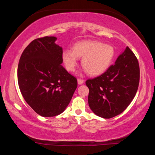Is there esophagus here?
I'll use <instances>...</instances> for the list:
<instances>
[{
    "label": "esophagus",
    "instance_id": "34e87169",
    "mask_svg": "<svg viewBox=\"0 0 155 155\" xmlns=\"http://www.w3.org/2000/svg\"><path fill=\"white\" fill-rule=\"evenodd\" d=\"M77 82H78V85H82V84H83V82H84V81L82 80V79H80V78H78Z\"/></svg>",
    "mask_w": 155,
    "mask_h": 155
}]
</instances>
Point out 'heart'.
Instances as JSON below:
<instances>
[{"label":"heart","mask_w":155,"mask_h":155,"mask_svg":"<svg viewBox=\"0 0 155 155\" xmlns=\"http://www.w3.org/2000/svg\"><path fill=\"white\" fill-rule=\"evenodd\" d=\"M114 47L98 41H85L77 43L73 51L65 50L62 59L70 72L74 71L78 58H82V66L91 76H98L108 70L114 61Z\"/></svg>","instance_id":"obj_1"}]
</instances>
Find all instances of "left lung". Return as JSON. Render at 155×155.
Wrapping results in <instances>:
<instances>
[{
	"mask_svg": "<svg viewBox=\"0 0 155 155\" xmlns=\"http://www.w3.org/2000/svg\"><path fill=\"white\" fill-rule=\"evenodd\" d=\"M140 66L137 57L127 46L114 65L103 74L86 81L88 103L94 114L111 118L127 108L137 93Z\"/></svg>",
	"mask_w": 155,
	"mask_h": 155,
	"instance_id": "8db88e82",
	"label": "left lung"
}]
</instances>
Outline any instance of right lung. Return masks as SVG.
<instances>
[{"label":"right lung","mask_w":155,"mask_h":155,"mask_svg":"<svg viewBox=\"0 0 155 155\" xmlns=\"http://www.w3.org/2000/svg\"><path fill=\"white\" fill-rule=\"evenodd\" d=\"M56 37L38 38L28 44L20 57L18 81L27 104L43 117L64 111L76 89L77 80L62 66V47Z\"/></svg>","instance_id":"obj_1"}]
</instances>
